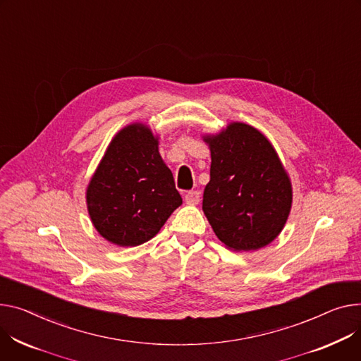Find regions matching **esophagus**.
Wrapping results in <instances>:
<instances>
[{
    "label": "esophagus",
    "mask_w": 361,
    "mask_h": 361,
    "mask_svg": "<svg viewBox=\"0 0 361 361\" xmlns=\"http://www.w3.org/2000/svg\"><path fill=\"white\" fill-rule=\"evenodd\" d=\"M184 202L187 204H197L200 202V193L196 190H191V191H187L185 196H184Z\"/></svg>",
    "instance_id": "34e87169"
}]
</instances>
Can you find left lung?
<instances>
[{
  "instance_id": "1",
  "label": "left lung",
  "mask_w": 361,
  "mask_h": 361,
  "mask_svg": "<svg viewBox=\"0 0 361 361\" xmlns=\"http://www.w3.org/2000/svg\"><path fill=\"white\" fill-rule=\"evenodd\" d=\"M203 140L212 158L203 212L213 232L236 252L267 247L283 231L293 202L290 177L271 142L243 122Z\"/></svg>"
}]
</instances>
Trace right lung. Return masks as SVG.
<instances>
[{
	"label": "right lung",
	"mask_w": 361,
	"mask_h": 361,
	"mask_svg": "<svg viewBox=\"0 0 361 361\" xmlns=\"http://www.w3.org/2000/svg\"><path fill=\"white\" fill-rule=\"evenodd\" d=\"M145 123L120 129L87 185L90 219L106 241L136 247L152 239L183 200Z\"/></svg>",
	"instance_id": "1"
}]
</instances>
